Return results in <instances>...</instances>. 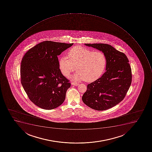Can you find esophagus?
Masks as SVG:
<instances>
[{"mask_svg": "<svg viewBox=\"0 0 152 152\" xmlns=\"http://www.w3.org/2000/svg\"><path fill=\"white\" fill-rule=\"evenodd\" d=\"M71 84H72V85H73V86H77L79 85V83L77 82H74L71 83Z\"/></svg>", "mask_w": 152, "mask_h": 152, "instance_id": "esophagus-1", "label": "esophagus"}]
</instances>
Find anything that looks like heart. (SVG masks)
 Returning a JSON list of instances; mask_svg holds the SVG:
<instances>
[{
  "instance_id": "obj_1",
  "label": "heart",
  "mask_w": 152,
  "mask_h": 152,
  "mask_svg": "<svg viewBox=\"0 0 152 152\" xmlns=\"http://www.w3.org/2000/svg\"><path fill=\"white\" fill-rule=\"evenodd\" d=\"M67 56L59 59V68L63 75L68 77L74 72L77 66V72L73 75L75 80H85L91 82L98 79L104 72L107 59L101 51H94L77 45L70 49Z\"/></svg>"
}]
</instances>
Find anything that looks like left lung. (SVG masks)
Listing matches in <instances>:
<instances>
[{
  "label": "left lung",
  "mask_w": 152,
  "mask_h": 152,
  "mask_svg": "<svg viewBox=\"0 0 152 152\" xmlns=\"http://www.w3.org/2000/svg\"><path fill=\"white\" fill-rule=\"evenodd\" d=\"M102 51L107 59V71L87 85L82 100L88 107L103 111L114 107L126 96L131 84L132 75L126 55L105 44H85Z\"/></svg>",
  "instance_id": "1"
}]
</instances>
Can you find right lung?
Returning a JSON list of instances; mask_svg holds the SVG:
<instances>
[{"label":"right lung","instance_id":"right-lung-1","mask_svg":"<svg viewBox=\"0 0 152 152\" xmlns=\"http://www.w3.org/2000/svg\"><path fill=\"white\" fill-rule=\"evenodd\" d=\"M73 45L46 41L29 49L23 56L21 82L29 99L37 107L51 110L65 101L71 83L59 68L58 56Z\"/></svg>","mask_w":152,"mask_h":152}]
</instances>
